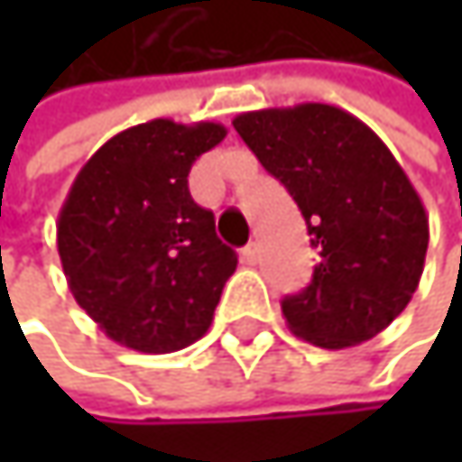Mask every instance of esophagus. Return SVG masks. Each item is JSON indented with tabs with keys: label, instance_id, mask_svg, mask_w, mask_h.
<instances>
[{
	"label": "esophagus",
	"instance_id": "1",
	"mask_svg": "<svg viewBox=\"0 0 462 462\" xmlns=\"http://www.w3.org/2000/svg\"><path fill=\"white\" fill-rule=\"evenodd\" d=\"M243 262H245V264H256V262H259V245H256V243H248V245L243 248Z\"/></svg>",
	"mask_w": 462,
	"mask_h": 462
}]
</instances>
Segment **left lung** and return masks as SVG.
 Segmentation results:
<instances>
[{
	"label": "left lung",
	"instance_id": "obj_1",
	"mask_svg": "<svg viewBox=\"0 0 462 462\" xmlns=\"http://www.w3.org/2000/svg\"><path fill=\"white\" fill-rule=\"evenodd\" d=\"M240 139L300 206L313 281L281 302L289 328L342 350L388 328L415 294L428 217L404 168L358 117L328 104L243 112Z\"/></svg>",
	"mask_w": 462,
	"mask_h": 462
}]
</instances>
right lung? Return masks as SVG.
Segmentation results:
<instances>
[{
  "label": "right lung",
  "mask_w": 462,
  "mask_h": 462,
  "mask_svg": "<svg viewBox=\"0 0 462 462\" xmlns=\"http://www.w3.org/2000/svg\"><path fill=\"white\" fill-rule=\"evenodd\" d=\"M219 123L149 120L106 141L58 214V256L77 305L139 353H173L214 321L237 256L187 187Z\"/></svg>",
  "instance_id": "1"
}]
</instances>
